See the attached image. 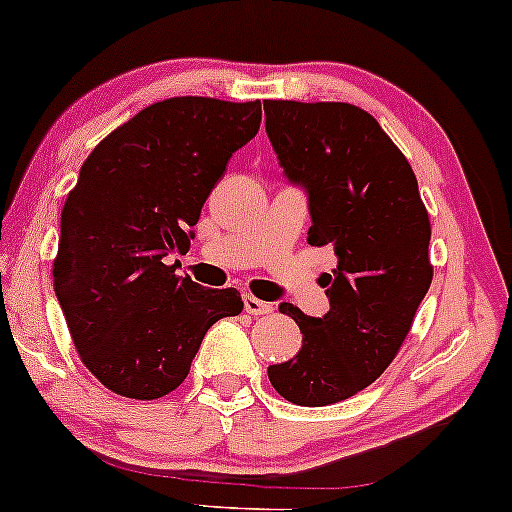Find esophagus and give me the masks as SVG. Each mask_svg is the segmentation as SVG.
<instances>
[{
    "mask_svg": "<svg viewBox=\"0 0 512 512\" xmlns=\"http://www.w3.org/2000/svg\"><path fill=\"white\" fill-rule=\"evenodd\" d=\"M243 306L250 316H267V313L274 311L272 303L260 301L257 296H252V294H243Z\"/></svg>",
    "mask_w": 512,
    "mask_h": 512,
    "instance_id": "obj_1",
    "label": "esophagus"
}]
</instances>
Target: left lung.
<instances>
[{"label":"left lung","mask_w":512,"mask_h":512,"mask_svg":"<svg viewBox=\"0 0 512 512\" xmlns=\"http://www.w3.org/2000/svg\"><path fill=\"white\" fill-rule=\"evenodd\" d=\"M265 116L284 174L308 192V243L338 257L323 318L279 306L303 342L267 374L286 401L330 406L379 379L411 333L432 282L428 209L406 155L359 106L265 99Z\"/></svg>","instance_id":"8db88e82"}]
</instances>
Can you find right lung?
Returning a JSON list of instances; mask_svg holds the SVG:
<instances>
[{"label": "right lung", "mask_w": 512, "mask_h": 512, "mask_svg": "<svg viewBox=\"0 0 512 512\" xmlns=\"http://www.w3.org/2000/svg\"><path fill=\"white\" fill-rule=\"evenodd\" d=\"M262 104L172 97L138 111L84 160L60 218L53 286L82 364L109 391L153 401L187 379L206 330L238 316L235 289L174 274L230 155Z\"/></svg>", "instance_id": "add662e5"}]
</instances>
